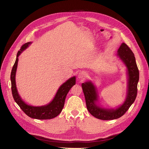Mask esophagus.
Segmentation results:
<instances>
[{
  "label": "esophagus",
  "instance_id": "34e87169",
  "mask_svg": "<svg viewBox=\"0 0 149 149\" xmlns=\"http://www.w3.org/2000/svg\"><path fill=\"white\" fill-rule=\"evenodd\" d=\"M87 77V74L85 72H80L78 74V78L81 80H84Z\"/></svg>",
  "mask_w": 149,
  "mask_h": 149
}]
</instances>
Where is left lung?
<instances>
[{
  "instance_id": "8db88e82",
  "label": "left lung",
  "mask_w": 149,
  "mask_h": 149,
  "mask_svg": "<svg viewBox=\"0 0 149 149\" xmlns=\"http://www.w3.org/2000/svg\"><path fill=\"white\" fill-rule=\"evenodd\" d=\"M117 52V56L127 67L128 75L127 97L122 105L116 109L100 107L97 104L98 94L95 86L91 81H86L81 84L88 111L92 116L100 120H111L120 118L127 111L136 97L139 70L134 54L124 43L121 45Z\"/></svg>"
}]
</instances>
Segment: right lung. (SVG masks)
I'll return each mask as SVG.
<instances>
[{"mask_svg": "<svg viewBox=\"0 0 149 149\" xmlns=\"http://www.w3.org/2000/svg\"><path fill=\"white\" fill-rule=\"evenodd\" d=\"M31 43V42H28L23 45L17 54L16 60H15L11 73L13 97L15 103L19 105L22 110L31 118L38 120L52 119L58 115L61 112L63 108L64 107L66 97L69 90L71 89L74 85L75 84L76 79L75 76L72 77L61 85L54 99L48 104L42 106H33L25 103V101H23L20 98L17 92L16 84H15V73H16L18 64L19 56L23 51H24L28 48V46Z\"/></svg>", "mask_w": 149, "mask_h": 149, "instance_id": "add662e5", "label": "right lung"}]
</instances>
